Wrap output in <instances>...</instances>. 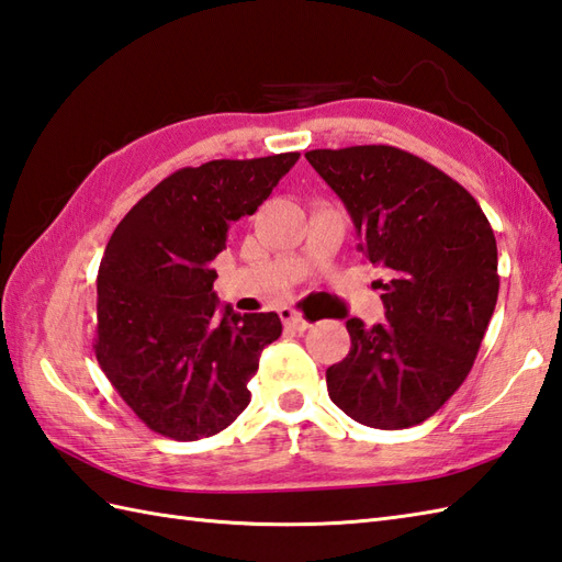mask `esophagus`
Listing matches in <instances>:
<instances>
[{"instance_id":"obj_1","label":"esophagus","mask_w":562,"mask_h":562,"mask_svg":"<svg viewBox=\"0 0 562 562\" xmlns=\"http://www.w3.org/2000/svg\"><path fill=\"white\" fill-rule=\"evenodd\" d=\"M280 318H282V324L288 326V328H292V330H306L308 326H312L302 314H296L294 308H282Z\"/></svg>"}]
</instances>
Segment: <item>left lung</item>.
Returning <instances> with one entry per match:
<instances>
[{"instance_id":"1","label":"left lung","mask_w":562,"mask_h":562,"mask_svg":"<svg viewBox=\"0 0 562 562\" xmlns=\"http://www.w3.org/2000/svg\"><path fill=\"white\" fill-rule=\"evenodd\" d=\"M308 164L345 202L360 250L384 268L386 316L350 318V352L326 369L328 396L376 429L425 423L469 376L491 324L497 244L475 198L389 145L312 149Z\"/></svg>"}]
</instances>
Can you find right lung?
Segmentation results:
<instances>
[{
  "label": "right lung",
  "mask_w": 562,
  "mask_h": 562,
  "mask_svg": "<svg viewBox=\"0 0 562 562\" xmlns=\"http://www.w3.org/2000/svg\"><path fill=\"white\" fill-rule=\"evenodd\" d=\"M300 159L186 166L151 188L115 226L99 268L97 360L121 398L157 435L195 441L229 427L278 314L217 316L212 260L232 222L254 214Z\"/></svg>",
  "instance_id": "add662e5"
}]
</instances>
